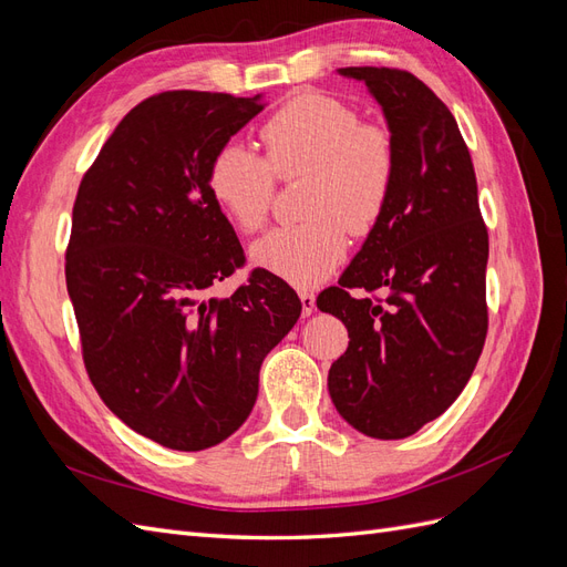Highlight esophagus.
<instances>
[{"mask_svg":"<svg viewBox=\"0 0 567 567\" xmlns=\"http://www.w3.org/2000/svg\"><path fill=\"white\" fill-rule=\"evenodd\" d=\"M300 302H302V317H310L315 312V305H317V298L315 293H310V290H300Z\"/></svg>","mask_w":567,"mask_h":567,"instance_id":"obj_1","label":"esophagus"}]
</instances>
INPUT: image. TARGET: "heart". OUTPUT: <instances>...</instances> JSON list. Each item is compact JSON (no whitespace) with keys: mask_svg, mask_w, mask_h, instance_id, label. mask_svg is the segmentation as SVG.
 Instances as JSON below:
<instances>
[{"mask_svg":"<svg viewBox=\"0 0 567 567\" xmlns=\"http://www.w3.org/2000/svg\"><path fill=\"white\" fill-rule=\"evenodd\" d=\"M267 161L241 140L221 144L210 161L208 188L241 231L265 225L274 175L302 177L298 227L271 229L250 246V262L298 288L323 281L348 252V229L369 234L385 210L394 179L388 130L359 123V113L329 94L290 96L262 127Z\"/></svg>","mask_w":567,"mask_h":567,"instance_id":"b5f03b06","label":"heart"}]
</instances>
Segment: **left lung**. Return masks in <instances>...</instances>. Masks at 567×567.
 Segmentation results:
<instances>
[{
    "instance_id": "left-lung-1",
    "label": "left lung",
    "mask_w": 567,
    "mask_h": 567,
    "mask_svg": "<svg viewBox=\"0 0 567 567\" xmlns=\"http://www.w3.org/2000/svg\"><path fill=\"white\" fill-rule=\"evenodd\" d=\"M367 84L394 146L385 210L317 298L350 346L329 371V392L354 431L402 440L447 411L466 388L487 336L489 241L471 153L454 115L425 84L390 68H338ZM352 287L381 289L373 303Z\"/></svg>"
}]
</instances>
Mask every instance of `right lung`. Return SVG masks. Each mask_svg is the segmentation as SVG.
<instances>
[{"label":"right lung","mask_w":567,"mask_h":567,"mask_svg":"<svg viewBox=\"0 0 567 567\" xmlns=\"http://www.w3.org/2000/svg\"><path fill=\"white\" fill-rule=\"evenodd\" d=\"M262 96H151L120 120L78 188L65 284L84 367L113 414L167 450H208L244 425L265 357L302 312L265 269L229 298H205L244 265L210 196V161Z\"/></svg>","instance_id":"right-lung-1"}]
</instances>
